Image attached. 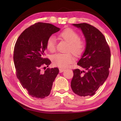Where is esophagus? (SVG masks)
Here are the masks:
<instances>
[{"label": "esophagus", "mask_w": 121, "mask_h": 121, "mask_svg": "<svg viewBox=\"0 0 121 121\" xmlns=\"http://www.w3.org/2000/svg\"><path fill=\"white\" fill-rule=\"evenodd\" d=\"M65 69H63V68H60V69H59V71H60V73H61L63 72V71H65Z\"/></svg>", "instance_id": "34e87169"}]
</instances>
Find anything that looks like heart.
I'll list each match as a JSON object with an SVG mask.
<instances>
[{
    "label": "heart",
    "mask_w": 121,
    "mask_h": 121,
    "mask_svg": "<svg viewBox=\"0 0 121 121\" xmlns=\"http://www.w3.org/2000/svg\"><path fill=\"white\" fill-rule=\"evenodd\" d=\"M59 37L69 43L67 51H71L76 56H80L84 52L85 43L79 39V35L71 28L65 29L59 34ZM56 39L54 37L51 36L46 43V48L51 52L56 50ZM52 62L54 65L61 68H65L75 61L73 55L70 52L56 53L52 56Z\"/></svg>",
    "instance_id": "heart-1"
}]
</instances>
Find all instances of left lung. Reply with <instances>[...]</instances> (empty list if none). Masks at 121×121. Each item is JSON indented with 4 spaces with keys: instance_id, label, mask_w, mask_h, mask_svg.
<instances>
[{
    "instance_id": "8db88e82",
    "label": "left lung",
    "mask_w": 121,
    "mask_h": 121,
    "mask_svg": "<svg viewBox=\"0 0 121 121\" xmlns=\"http://www.w3.org/2000/svg\"><path fill=\"white\" fill-rule=\"evenodd\" d=\"M72 25L80 29L85 39V51L77 65L86 71L73 70L71 87L81 97L92 96L109 75L110 48L104 35L95 26L85 23Z\"/></svg>"
}]
</instances>
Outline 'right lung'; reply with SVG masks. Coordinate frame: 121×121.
Wrapping results in <instances>:
<instances>
[{
	"instance_id": "1",
	"label": "right lung",
	"mask_w": 121,
	"mask_h": 121,
	"mask_svg": "<svg viewBox=\"0 0 121 121\" xmlns=\"http://www.w3.org/2000/svg\"><path fill=\"white\" fill-rule=\"evenodd\" d=\"M60 30L53 24L38 22L26 29L16 41L13 55L16 76L32 97H48L59 73L58 68H48L44 72L41 68L51 63L44 58L47 40Z\"/></svg>"
}]
</instances>
